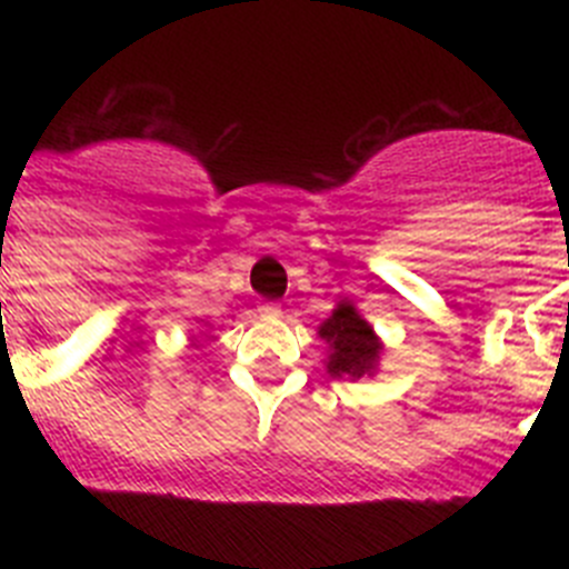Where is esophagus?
Wrapping results in <instances>:
<instances>
[{
    "label": "esophagus",
    "instance_id": "esophagus-1",
    "mask_svg": "<svg viewBox=\"0 0 569 569\" xmlns=\"http://www.w3.org/2000/svg\"><path fill=\"white\" fill-rule=\"evenodd\" d=\"M259 313H264V316H279V313H281V305H279V301L261 299V301H259Z\"/></svg>",
    "mask_w": 569,
    "mask_h": 569
}]
</instances>
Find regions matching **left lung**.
<instances>
[{"label": "left lung", "mask_w": 569, "mask_h": 569, "mask_svg": "<svg viewBox=\"0 0 569 569\" xmlns=\"http://www.w3.org/2000/svg\"><path fill=\"white\" fill-rule=\"evenodd\" d=\"M319 336L330 345L328 370L333 376H353L361 379L370 373L379 359V339L373 336L370 325L353 310V305H339L336 313L330 316L319 328Z\"/></svg>", "instance_id": "obj_1"}]
</instances>
